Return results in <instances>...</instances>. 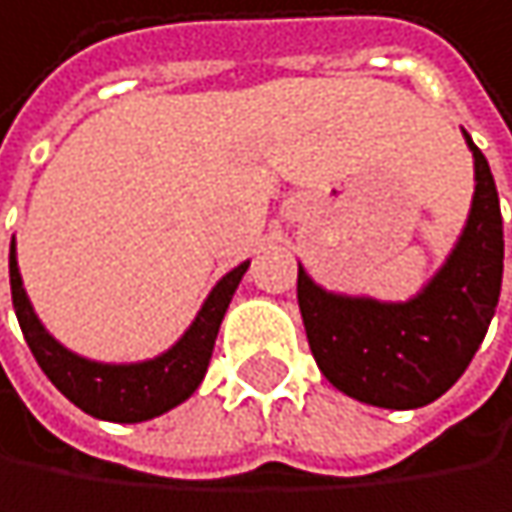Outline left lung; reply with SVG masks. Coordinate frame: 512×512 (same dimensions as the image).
<instances>
[{
    "label": "left lung",
    "instance_id": "left-lung-1",
    "mask_svg": "<svg viewBox=\"0 0 512 512\" xmlns=\"http://www.w3.org/2000/svg\"><path fill=\"white\" fill-rule=\"evenodd\" d=\"M465 133V130H462ZM474 196L444 265L408 301L322 289L298 265V307L325 379L379 408H420L447 393L480 349L504 274V223L492 169L474 139Z\"/></svg>",
    "mask_w": 512,
    "mask_h": 512
}]
</instances>
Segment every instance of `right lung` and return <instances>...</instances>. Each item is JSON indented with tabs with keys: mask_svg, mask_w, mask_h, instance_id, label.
Wrapping results in <instances>:
<instances>
[{
	"mask_svg": "<svg viewBox=\"0 0 512 512\" xmlns=\"http://www.w3.org/2000/svg\"><path fill=\"white\" fill-rule=\"evenodd\" d=\"M247 268L250 262H241L238 268H232L229 274L217 280V286L208 292L190 328L163 355L151 361H139V364H104V361H89L65 349L41 325L23 289L14 238H11V256H8L14 313L38 367L77 408H83L86 414L98 420H113V423H142V420L160 417L163 411L181 405L202 384L220 322Z\"/></svg>",
	"mask_w": 512,
	"mask_h": 512,
	"instance_id": "obj_1",
	"label": "right lung"
}]
</instances>
